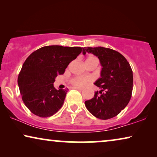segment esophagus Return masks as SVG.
Returning <instances> with one entry per match:
<instances>
[{"mask_svg": "<svg viewBox=\"0 0 157 157\" xmlns=\"http://www.w3.org/2000/svg\"><path fill=\"white\" fill-rule=\"evenodd\" d=\"M74 89H77V90H79V91H82L83 89L82 88H80V87H74Z\"/></svg>", "mask_w": 157, "mask_h": 157, "instance_id": "1", "label": "esophagus"}]
</instances>
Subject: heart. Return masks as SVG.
Returning a JSON list of instances; mask_svg holds the SVG:
<instances>
[{"mask_svg": "<svg viewBox=\"0 0 157 157\" xmlns=\"http://www.w3.org/2000/svg\"><path fill=\"white\" fill-rule=\"evenodd\" d=\"M90 58H95V57H89ZM91 81V78L89 77L86 76H76L74 78H73L71 81V82L73 85L76 86H84L88 83H90Z\"/></svg>", "mask_w": 157, "mask_h": 157, "instance_id": "b5f03b06", "label": "heart"}]
</instances>
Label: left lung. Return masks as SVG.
<instances>
[{
	"label": "left lung",
	"instance_id": "left-lung-1",
	"mask_svg": "<svg viewBox=\"0 0 157 157\" xmlns=\"http://www.w3.org/2000/svg\"><path fill=\"white\" fill-rule=\"evenodd\" d=\"M91 53L102 66L101 78L94 83L101 89L94 97L86 101L88 111L98 119L116 117L127 106L132 97L133 72L130 64L121 53L104 47H84L83 54Z\"/></svg>",
	"mask_w": 157,
	"mask_h": 157
}]
</instances>
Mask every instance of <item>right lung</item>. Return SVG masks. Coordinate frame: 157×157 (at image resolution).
<instances>
[{
  "label": "right lung",
  "mask_w": 157,
  "mask_h": 157,
  "mask_svg": "<svg viewBox=\"0 0 157 157\" xmlns=\"http://www.w3.org/2000/svg\"><path fill=\"white\" fill-rule=\"evenodd\" d=\"M82 51L81 47L48 46L27 58L19 73L18 84L23 103L33 114L49 117L61 108L68 89H55V78L64 74Z\"/></svg>",
  "instance_id": "add662e5"
}]
</instances>
